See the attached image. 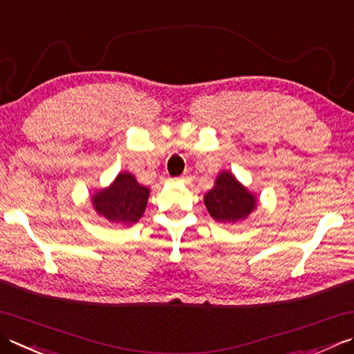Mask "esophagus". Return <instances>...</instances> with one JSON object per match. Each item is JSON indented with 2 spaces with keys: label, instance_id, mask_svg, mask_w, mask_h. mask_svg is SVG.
Segmentation results:
<instances>
[{
  "label": "esophagus",
  "instance_id": "esophagus-1",
  "mask_svg": "<svg viewBox=\"0 0 354 354\" xmlns=\"http://www.w3.org/2000/svg\"><path fill=\"white\" fill-rule=\"evenodd\" d=\"M185 179H187L185 176H179V178H173V179H171V181H175V183H184V181H185Z\"/></svg>",
  "mask_w": 354,
  "mask_h": 354
}]
</instances>
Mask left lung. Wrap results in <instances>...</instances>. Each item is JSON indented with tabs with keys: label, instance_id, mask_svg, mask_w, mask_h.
Instances as JSON below:
<instances>
[{
	"label": "left lung",
	"instance_id": "obj_1",
	"mask_svg": "<svg viewBox=\"0 0 354 354\" xmlns=\"http://www.w3.org/2000/svg\"><path fill=\"white\" fill-rule=\"evenodd\" d=\"M210 216L219 224H234L247 219L256 210L259 198L238 181L232 171L218 173L214 185L204 195Z\"/></svg>",
	"mask_w": 354,
	"mask_h": 354
}]
</instances>
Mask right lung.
<instances>
[{
  "mask_svg": "<svg viewBox=\"0 0 354 354\" xmlns=\"http://www.w3.org/2000/svg\"><path fill=\"white\" fill-rule=\"evenodd\" d=\"M150 190L136 181L130 171H120L109 187L96 190L90 201L93 210L110 224L130 227L136 224L147 207Z\"/></svg>",
  "mask_w": 354,
  "mask_h": 354,
  "instance_id": "1",
  "label": "right lung"
}]
</instances>
